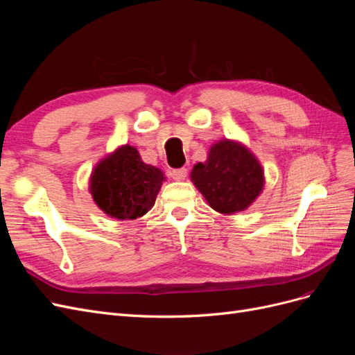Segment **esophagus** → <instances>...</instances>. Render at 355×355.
Listing matches in <instances>:
<instances>
[{
	"label": "esophagus",
	"mask_w": 355,
	"mask_h": 355,
	"mask_svg": "<svg viewBox=\"0 0 355 355\" xmlns=\"http://www.w3.org/2000/svg\"><path fill=\"white\" fill-rule=\"evenodd\" d=\"M170 175H171V178H173L175 180H184L188 176V170L185 167L175 168V170H171Z\"/></svg>",
	"instance_id": "obj_1"
}]
</instances>
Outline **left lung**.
I'll use <instances>...</instances> for the list:
<instances>
[{
	"instance_id": "1",
	"label": "left lung",
	"mask_w": 355,
	"mask_h": 355,
	"mask_svg": "<svg viewBox=\"0 0 355 355\" xmlns=\"http://www.w3.org/2000/svg\"><path fill=\"white\" fill-rule=\"evenodd\" d=\"M189 176L209 206L220 214L247 210L265 187L261 161L243 142L234 139L214 142L207 159L192 167Z\"/></svg>"
}]
</instances>
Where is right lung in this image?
<instances>
[{"mask_svg":"<svg viewBox=\"0 0 355 355\" xmlns=\"http://www.w3.org/2000/svg\"><path fill=\"white\" fill-rule=\"evenodd\" d=\"M163 182V170L144 163L137 149L125 144L98 161L89 191L106 216L135 220L154 207Z\"/></svg>","mask_w":355,"mask_h":355,"instance_id":"1","label":"right lung"}]
</instances>
